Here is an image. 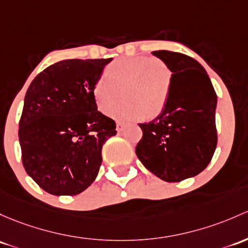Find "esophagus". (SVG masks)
<instances>
[{
    "label": "esophagus",
    "instance_id": "esophagus-1",
    "mask_svg": "<svg viewBox=\"0 0 248 248\" xmlns=\"http://www.w3.org/2000/svg\"><path fill=\"white\" fill-rule=\"evenodd\" d=\"M124 124H122V122H117V124H116V131L119 133H121L122 131H124Z\"/></svg>",
    "mask_w": 248,
    "mask_h": 248
}]
</instances>
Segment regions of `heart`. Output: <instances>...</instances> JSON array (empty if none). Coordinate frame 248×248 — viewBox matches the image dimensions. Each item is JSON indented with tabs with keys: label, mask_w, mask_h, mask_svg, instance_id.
<instances>
[{
	"label": "heart",
	"mask_w": 248,
	"mask_h": 248,
	"mask_svg": "<svg viewBox=\"0 0 248 248\" xmlns=\"http://www.w3.org/2000/svg\"><path fill=\"white\" fill-rule=\"evenodd\" d=\"M172 74L163 61L153 57H124L114 61L95 80L93 95L103 114L113 111L120 120H152L160 115L168 104Z\"/></svg>",
	"instance_id": "heart-1"
}]
</instances>
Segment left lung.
Here are the masks:
<instances>
[{
  "instance_id": "1",
  "label": "left lung",
  "mask_w": 248,
  "mask_h": 248,
  "mask_svg": "<svg viewBox=\"0 0 248 248\" xmlns=\"http://www.w3.org/2000/svg\"><path fill=\"white\" fill-rule=\"evenodd\" d=\"M172 72L168 104L160 115L140 124L135 153L148 171L165 182H181L202 172L217 144V96L204 67L186 54L155 51Z\"/></svg>"
}]
</instances>
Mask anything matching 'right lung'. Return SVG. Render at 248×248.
Returning a JSON list of instances; mask_svg holds the SVG:
<instances>
[{"label": "right lung", "mask_w": 248, "mask_h": 248, "mask_svg": "<svg viewBox=\"0 0 248 248\" xmlns=\"http://www.w3.org/2000/svg\"><path fill=\"white\" fill-rule=\"evenodd\" d=\"M108 59H66L32 80L19 122L26 172L41 189L74 196L95 181L115 121L97 110L93 87Z\"/></svg>", "instance_id": "right-lung-1"}]
</instances>
